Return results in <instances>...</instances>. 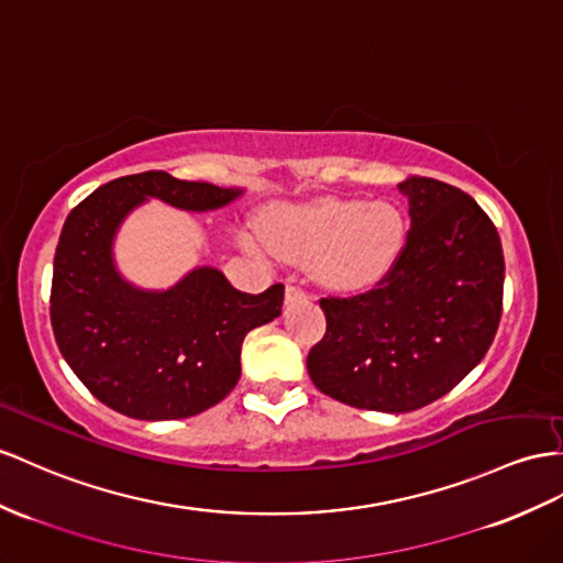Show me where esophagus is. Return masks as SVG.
<instances>
[{
	"instance_id": "esophagus-1",
	"label": "esophagus",
	"mask_w": 563,
	"mask_h": 563,
	"mask_svg": "<svg viewBox=\"0 0 563 563\" xmlns=\"http://www.w3.org/2000/svg\"><path fill=\"white\" fill-rule=\"evenodd\" d=\"M301 297H307L305 290H301V287L295 285V283H287V287H285V301H295V299H301Z\"/></svg>"
}]
</instances>
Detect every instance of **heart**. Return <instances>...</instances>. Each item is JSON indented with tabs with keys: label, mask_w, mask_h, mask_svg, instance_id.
Here are the masks:
<instances>
[{
	"label": "heart",
	"mask_w": 563,
	"mask_h": 563,
	"mask_svg": "<svg viewBox=\"0 0 563 563\" xmlns=\"http://www.w3.org/2000/svg\"><path fill=\"white\" fill-rule=\"evenodd\" d=\"M262 233L273 252L309 262L330 290H362L395 266L407 242V219L390 201L323 199L271 211ZM252 247L250 240H244Z\"/></svg>",
	"instance_id": "obj_1"
}]
</instances>
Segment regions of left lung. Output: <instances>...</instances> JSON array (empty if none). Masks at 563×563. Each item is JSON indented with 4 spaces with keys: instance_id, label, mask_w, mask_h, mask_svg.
Listing matches in <instances>:
<instances>
[{
    "instance_id": "1",
    "label": "left lung",
    "mask_w": 563,
    "mask_h": 563,
    "mask_svg": "<svg viewBox=\"0 0 563 563\" xmlns=\"http://www.w3.org/2000/svg\"><path fill=\"white\" fill-rule=\"evenodd\" d=\"M411 230L373 290L323 297L325 335L307 368L342 405L407 413L481 364L501 319L504 254L478 201L435 178L399 183Z\"/></svg>"
}]
</instances>
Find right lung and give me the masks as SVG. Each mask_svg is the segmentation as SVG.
Returning <instances> with one entry per match:
<instances>
[{"mask_svg": "<svg viewBox=\"0 0 563 563\" xmlns=\"http://www.w3.org/2000/svg\"><path fill=\"white\" fill-rule=\"evenodd\" d=\"M240 195L147 170L97 187L68 213L54 254L52 328L66 364L109 409L142 421L211 409L240 380L244 335L280 316V283L247 295L199 266L168 290H142L113 264L119 228L144 199L211 211Z\"/></svg>", "mask_w": 563, "mask_h": 563, "instance_id": "right-lung-1", "label": "right lung"}]
</instances>
